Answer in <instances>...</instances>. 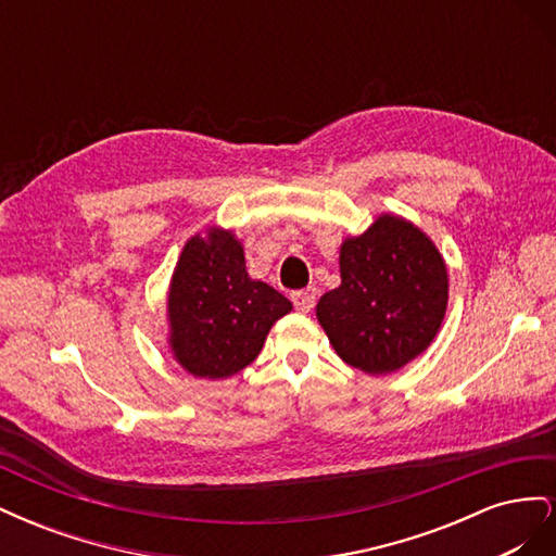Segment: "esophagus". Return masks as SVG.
<instances>
[{
    "label": "esophagus",
    "instance_id": "34e87169",
    "mask_svg": "<svg viewBox=\"0 0 556 556\" xmlns=\"http://www.w3.org/2000/svg\"><path fill=\"white\" fill-rule=\"evenodd\" d=\"M292 304L299 313H308L315 306V290L306 288V290H296L292 292Z\"/></svg>",
    "mask_w": 556,
    "mask_h": 556
}]
</instances>
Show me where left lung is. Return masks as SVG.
Listing matches in <instances>:
<instances>
[{
  "label": "left lung",
  "mask_w": 556,
  "mask_h": 556,
  "mask_svg": "<svg viewBox=\"0 0 556 556\" xmlns=\"http://www.w3.org/2000/svg\"><path fill=\"white\" fill-rule=\"evenodd\" d=\"M341 285L317 301V319L345 364L382 376L429 348L447 308V268L431 239L399 215H380L341 245Z\"/></svg>",
  "instance_id": "left-lung-1"
}]
</instances>
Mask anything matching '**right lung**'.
<instances>
[{"mask_svg":"<svg viewBox=\"0 0 556 556\" xmlns=\"http://www.w3.org/2000/svg\"><path fill=\"white\" fill-rule=\"evenodd\" d=\"M292 304L271 285L245 271L231 231L185 243L169 288V343L176 362L194 378H229L255 362L276 319Z\"/></svg>","mask_w":556,"mask_h":556,"instance_id":"right-lung-1","label":"right lung"}]
</instances>
